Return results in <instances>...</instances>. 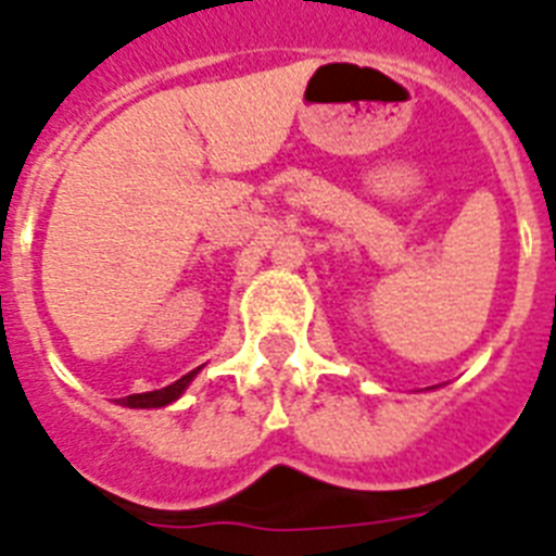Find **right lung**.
<instances>
[{
  "instance_id": "add662e5",
  "label": "right lung",
  "mask_w": 556,
  "mask_h": 556,
  "mask_svg": "<svg viewBox=\"0 0 556 556\" xmlns=\"http://www.w3.org/2000/svg\"><path fill=\"white\" fill-rule=\"evenodd\" d=\"M198 370L186 372L184 379H177L175 384L163 387V390H152V393H135V395H127V399H118V401L124 404V407H141V409L166 407V404H172L175 399H180V393H184L186 387H189V381L198 376Z\"/></svg>"
}]
</instances>
